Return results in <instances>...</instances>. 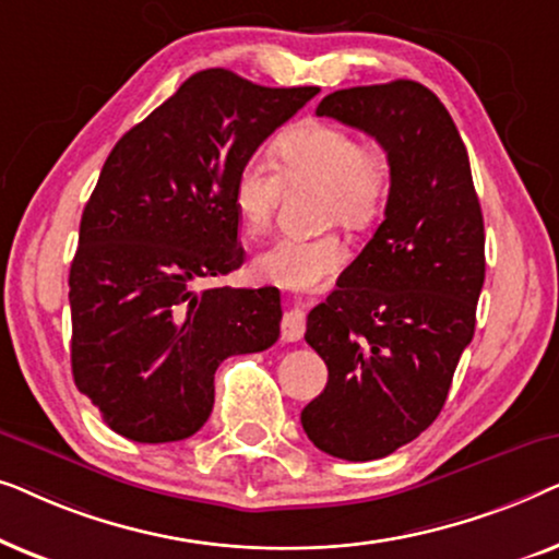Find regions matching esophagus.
<instances>
[{
  "mask_svg": "<svg viewBox=\"0 0 559 559\" xmlns=\"http://www.w3.org/2000/svg\"><path fill=\"white\" fill-rule=\"evenodd\" d=\"M282 341L293 343L300 341L305 333V312L300 308H289L285 316H282Z\"/></svg>",
  "mask_w": 559,
  "mask_h": 559,
  "instance_id": "obj_1",
  "label": "esophagus"
}]
</instances>
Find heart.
<instances>
[{
	"mask_svg": "<svg viewBox=\"0 0 559 559\" xmlns=\"http://www.w3.org/2000/svg\"><path fill=\"white\" fill-rule=\"evenodd\" d=\"M274 163L285 178H316L325 182L323 218L348 228H364L379 216L386 201L392 163L384 147L361 142L346 127L308 121L282 134L274 144ZM280 195V175L264 159L251 157L236 170L231 203L247 236L270 226ZM348 247L338 234L280 236L251 262L257 280L289 289H312L338 272Z\"/></svg>",
	"mask_w": 559,
	"mask_h": 559,
	"instance_id": "obj_1",
	"label": "heart"
}]
</instances>
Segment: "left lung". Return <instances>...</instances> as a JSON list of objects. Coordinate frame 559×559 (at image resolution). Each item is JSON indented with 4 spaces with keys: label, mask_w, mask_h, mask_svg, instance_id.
<instances>
[{
    "label": "left lung",
    "mask_w": 559,
    "mask_h": 559,
    "mask_svg": "<svg viewBox=\"0 0 559 559\" xmlns=\"http://www.w3.org/2000/svg\"><path fill=\"white\" fill-rule=\"evenodd\" d=\"M316 114L373 136L392 163L384 221L305 331L328 384L302 430L323 453L364 463L415 440L448 400L476 331L484 216L455 121L423 83L333 91Z\"/></svg>",
    "instance_id": "left-lung-1"
}]
</instances>
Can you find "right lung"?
Listing matches in <instances>:
<instances>
[{
  "label": "right lung",
  "instance_id": "add662e5",
  "mask_svg": "<svg viewBox=\"0 0 559 559\" xmlns=\"http://www.w3.org/2000/svg\"><path fill=\"white\" fill-rule=\"evenodd\" d=\"M318 91L209 68L114 144L68 277L75 386L114 432L190 438L213 409L218 364L280 338L277 287L195 293L193 282L243 264L236 170Z\"/></svg>",
  "mask_w": 559,
  "mask_h": 559
}]
</instances>
